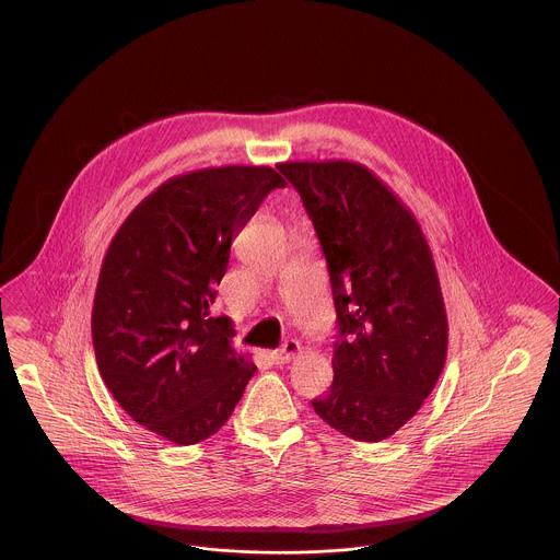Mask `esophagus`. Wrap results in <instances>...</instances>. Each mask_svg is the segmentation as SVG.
I'll use <instances>...</instances> for the list:
<instances>
[{
    "instance_id": "34e87169",
    "label": "esophagus",
    "mask_w": 560,
    "mask_h": 560,
    "mask_svg": "<svg viewBox=\"0 0 560 560\" xmlns=\"http://www.w3.org/2000/svg\"><path fill=\"white\" fill-rule=\"evenodd\" d=\"M298 352H300V342L292 338V340H285L283 347L272 350V352H270V359H272L275 363H290Z\"/></svg>"
}]
</instances>
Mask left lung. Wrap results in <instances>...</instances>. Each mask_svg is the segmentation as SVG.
Returning <instances> with one entry per match:
<instances>
[{"label":"left lung","mask_w":560,"mask_h":560,"mask_svg":"<svg viewBox=\"0 0 560 560\" xmlns=\"http://www.w3.org/2000/svg\"><path fill=\"white\" fill-rule=\"evenodd\" d=\"M327 262L338 320L334 382L313 400L323 422L377 443L407 424L447 357V315L427 237L395 192L352 161H292Z\"/></svg>","instance_id":"left-lung-1"}]
</instances>
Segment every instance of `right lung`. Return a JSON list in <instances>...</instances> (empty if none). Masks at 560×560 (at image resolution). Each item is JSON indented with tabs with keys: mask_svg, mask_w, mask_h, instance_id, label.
<instances>
[{
	"mask_svg": "<svg viewBox=\"0 0 560 560\" xmlns=\"http://www.w3.org/2000/svg\"><path fill=\"white\" fill-rule=\"evenodd\" d=\"M285 185L265 165L170 178L108 245L92 308L98 370L133 422L176 445L224 427L256 372L231 347V319L210 317V304L231 243Z\"/></svg>",
	"mask_w": 560,
	"mask_h": 560,
	"instance_id": "obj_1",
	"label": "right lung"
}]
</instances>
